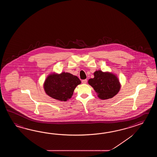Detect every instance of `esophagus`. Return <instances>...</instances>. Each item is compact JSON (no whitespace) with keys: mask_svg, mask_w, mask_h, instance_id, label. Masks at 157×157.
Listing matches in <instances>:
<instances>
[{"mask_svg":"<svg viewBox=\"0 0 157 157\" xmlns=\"http://www.w3.org/2000/svg\"><path fill=\"white\" fill-rule=\"evenodd\" d=\"M82 83H83V84H86V83H87L86 79H85V80H82Z\"/></svg>","mask_w":157,"mask_h":157,"instance_id":"esophagus-1","label":"esophagus"}]
</instances>
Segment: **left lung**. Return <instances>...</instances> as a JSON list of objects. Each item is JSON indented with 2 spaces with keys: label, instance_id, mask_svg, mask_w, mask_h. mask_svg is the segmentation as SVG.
Wrapping results in <instances>:
<instances>
[{
  "label": "left lung",
  "instance_id": "8db88e82",
  "mask_svg": "<svg viewBox=\"0 0 157 157\" xmlns=\"http://www.w3.org/2000/svg\"><path fill=\"white\" fill-rule=\"evenodd\" d=\"M94 77L88 81V83L93 87L98 97L101 100L112 98L120 90V80L117 75L109 72L96 71Z\"/></svg>",
  "mask_w": 157,
  "mask_h": 157
}]
</instances>
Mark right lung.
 Wrapping results in <instances>:
<instances>
[{
	"instance_id": "add662e5",
	"label": "right lung",
	"mask_w": 157,
	"mask_h": 157,
	"mask_svg": "<svg viewBox=\"0 0 157 157\" xmlns=\"http://www.w3.org/2000/svg\"><path fill=\"white\" fill-rule=\"evenodd\" d=\"M80 83V79L70 73L54 72L45 80L44 89L48 96L54 99L66 101L71 98L75 88Z\"/></svg>"
}]
</instances>
